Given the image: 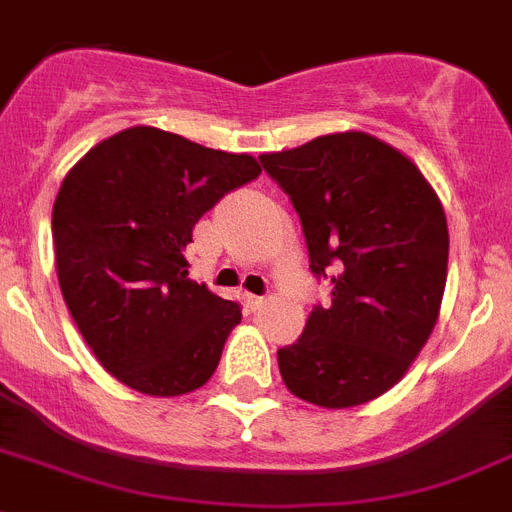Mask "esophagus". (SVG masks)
<instances>
[{
	"mask_svg": "<svg viewBox=\"0 0 512 512\" xmlns=\"http://www.w3.org/2000/svg\"><path fill=\"white\" fill-rule=\"evenodd\" d=\"M262 304H265V296H255V293H247V306H250L252 311L260 309Z\"/></svg>",
	"mask_w": 512,
	"mask_h": 512,
	"instance_id": "esophagus-1",
	"label": "esophagus"
}]
</instances>
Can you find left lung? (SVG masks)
Listing matches in <instances>:
<instances>
[{"mask_svg": "<svg viewBox=\"0 0 512 512\" xmlns=\"http://www.w3.org/2000/svg\"><path fill=\"white\" fill-rule=\"evenodd\" d=\"M260 162L299 213L311 273L332 283L330 304L314 306L299 340L278 350L283 381L327 410L371 402L402 379L438 322L441 201L402 151L361 131Z\"/></svg>", "mask_w": 512, "mask_h": 512, "instance_id": "left-lung-1", "label": "left lung"}]
</instances>
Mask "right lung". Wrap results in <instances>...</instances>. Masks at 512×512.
I'll list each match as a JSON object with an SVG mask.
<instances>
[{
    "label": "right lung",
    "instance_id": "obj_1",
    "mask_svg": "<svg viewBox=\"0 0 512 512\" xmlns=\"http://www.w3.org/2000/svg\"><path fill=\"white\" fill-rule=\"evenodd\" d=\"M250 154L208 149L136 126L92 146L53 203V252L64 301L97 361L149 397L201 389L242 322L188 278L193 226L260 175Z\"/></svg>",
    "mask_w": 512,
    "mask_h": 512
}]
</instances>
